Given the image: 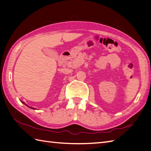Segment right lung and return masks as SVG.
Segmentation results:
<instances>
[{
	"label": "right lung",
	"instance_id": "1",
	"mask_svg": "<svg viewBox=\"0 0 151 151\" xmlns=\"http://www.w3.org/2000/svg\"><path fill=\"white\" fill-rule=\"evenodd\" d=\"M22 103H23V104H25V105H27L25 104V103L24 102H23V101H22ZM27 107H29V106H28V105H27ZM30 108H31V109H35V108H32V107H30Z\"/></svg>",
	"mask_w": 151,
	"mask_h": 151
}]
</instances>
